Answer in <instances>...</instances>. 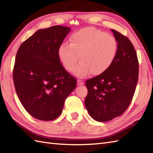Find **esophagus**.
Returning <instances> with one entry per match:
<instances>
[{"mask_svg": "<svg viewBox=\"0 0 153 153\" xmlns=\"http://www.w3.org/2000/svg\"><path fill=\"white\" fill-rule=\"evenodd\" d=\"M83 83H83L82 80H81V79L77 80V85H83Z\"/></svg>", "mask_w": 153, "mask_h": 153, "instance_id": "obj_1", "label": "esophagus"}]
</instances>
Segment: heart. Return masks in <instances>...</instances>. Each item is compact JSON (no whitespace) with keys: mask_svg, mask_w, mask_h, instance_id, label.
<instances>
[{"mask_svg":"<svg viewBox=\"0 0 153 153\" xmlns=\"http://www.w3.org/2000/svg\"><path fill=\"white\" fill-rule=\"evenodd\" d=\"M117 51L118 41L113 35L89 27L71 34L70 45L62 44L58 55L68 71L74 69L79 59L81 63L74 74L78 77H85L90 72L93 76H99L106 71L114 60Z\"/></svg>","mask_w":153,"mask_h":153,"instance_id":"b5f03b06","label":"heart"}]
</instances>
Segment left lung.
I'll list each match as a JSON object with an SVG mask.
<instances>
[{
  "mask_svg": "<svg viewBox=\"0 0 153 153\" xmlns=\"http://www.w3.org/2000/svg\"><path fill=\"white\" fill-rule=\"evenodd\" d=\"M118 41V51L105 72L85 82V99L89 115L98 122L121 116L130 105L138 82L139 62L134 45L125 35L111 30Z\"/></svg>",
  "mask_w": 153,
  "mask_h": 153,
  "instance_id": "1",
  "label": "left lung"
}]
</instances>
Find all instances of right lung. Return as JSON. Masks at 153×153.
Segmentation results:
<instances>
[{
  "mask_svg": "<svg viewBox=\"0 0 153 153\" xmlns=\"http://www.w3.org/2000/svg\"><path fill=\"white\" fill-rule=\"evenodd\" d=\"M70 30L61 25L38 30L23 42L16 54V91L24 108L37 120L57 118L65 100L76 87V79L65 70L58 55Z\"/></svg>",
  "mask_w": 153,
  "mask_h": 153,
  "instance_id": "right-lung-1",
  "label": "right lung"
}]
</instances>
